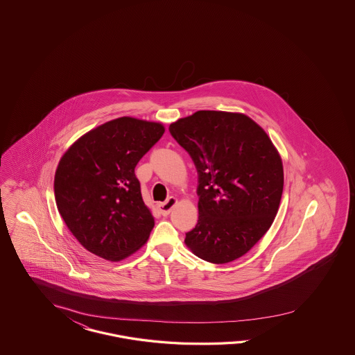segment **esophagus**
<instances>
[{"label": "esophagus", "instance_id": "34e87169", "mask_svg": "<svg viewBox=\"0 0 355 355\" xmlns=\"http://www.w3.org/2000/svg\"><path fill=\"white\" fill-rule=\"evenodd\" d=\"M178 203V199L177 198H169L166 202H164V203H159L157 205V208H159V211H160V214L162 216H168L171 214V211H172L173 208L177 205Z\"/></svg>", "mask_w": 355, "mask_h": 355}]
</instances>
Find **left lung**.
<instances>
[{"instance_id":"1","label":"left lung","mask_w":355,"mask_h":355,"mask_svg":"<svg viewBox=\"0 0 355 355\" xmlns=\"http://www.w3.org/2000/svg\"><path fill=\"white\" fill-rule=\"evenodd\" d=\"M169 131L198 172L199 218L186 246L215 264L243 257L277 215L284 189L279 150L243 113L198 110Z\"/></svg>"}]
</instances>
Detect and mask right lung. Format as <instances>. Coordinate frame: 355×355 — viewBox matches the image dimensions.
Listing matches in <instances>:
<instances>
[{
  "label": "right lung",
  "mask_w": 355,
  "mask_h": 355,
  "mask_svg": "<svg viewBox=\"0 0 355 355\" xmlns=\"http://www.w3.org/2000/svg\"><path fill=\"white\" fill-rule=\"evenodd\" d=\"M164 131L162 122L112 119L76 139L58 162V212L78 242L96 257L119 261L146 245L155 218L134 169Z\"/></svg>",
  "instance_id": "1"
}]
</instances>
